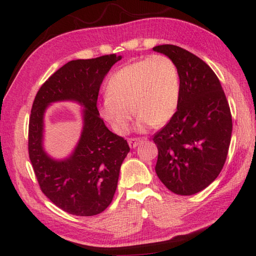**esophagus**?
I'll return each mask as SVG.
<instances>
[{
  "label": "esophagus",
  "mask_w": 256,
  "mask_h": 256,
  "mask_svg": "<svg viewBox=\"0 0 256 256\" xmlns=\"http://www.w3.org/2000/svg\"><path fill=\"white\" fill-rule=\"evenodd\" d=\"M143 140H146V138H128V146L130 148H136L138 144H140V142H142Z\"/></svg>",
  "instance_id": "esophagus-1"
}]
</instances>
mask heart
<instances>
[{"label":"heart","mask_w":256,"mask_h":256,"mask_svg":"<svg viewBox=\"0 0 256 256\" xmlns=\"http://www.w3.org/2000/svg\"><path fill=\"white\" fill-rule=\"evenodd\" d=\"M98 110L116 133L128 131L132 112L138 128L164 125L174 118L180 100V77L172 59L164 54L125 64L110 76Z\"/></svg>","instance_id":"heart-1"}]
</instances>
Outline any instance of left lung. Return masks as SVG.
<instances>
[{"label":"left lung","mask_w":256,"mask_h":256,"mask_svg":"<svg viewBox=\"0 0 256 256\" xmlns=\"http://www.w3.org/2000/svg\"><path fill=\"white\" fill-rule=\"evenodd\" d=\"M153 50L172 59L180 77L178 110L153 136L156 172L170 192L190 196L208 187L225 164L233 128L230 105L204 60L174 44Z\"/></svg>","instance_id":"8db88e82"}]
</instances>
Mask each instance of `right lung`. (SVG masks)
Listing matches in <instances>:
<instances>
[{
  "label": "right lung",
  "mask_w": 256,
  "mask_h": 256,
  "mask_svg": "<svg viewBox=\"0 0 256 256\" xmlns=\"http://www.w3.org/2000/svg\"><path fill=\"white\" fill-rule=\"evenodd\" d=\"M120 56L77 59L64 64L40 87L29 120V158L41 192L56 206L76 216H94L112 202L120 169L130 146L110 132L97 110L100 87ZM74 100L84 106V126L73 154L54 160L44 152L43 115L54 101Z\"/></svg>",
  "instance_id": "right-lung-1"
}]
</instances>
